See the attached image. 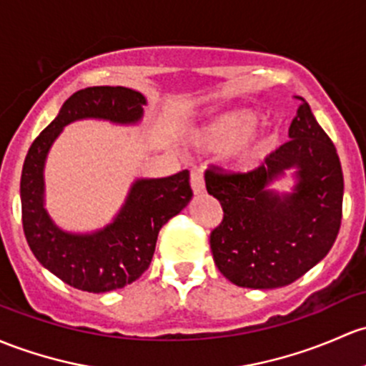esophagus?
<instances>
[{
  "label": "esophagus",
  "instance_id": "esophagus-1",
  "mask_svg": "<svg viewBox=\"0 0 366 366\" xmlns=\"http://www.w3.org/2000/svg\"><path fill=\"white\" fill-rule=\"evenodd\" d=\"M191 187H193L194 194L205 193V184H203V179L202 175H199V172H191Z\"/></svg>",
  "mask_w": 366,
  "mask_h": 366
}]
</instances>
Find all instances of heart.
Wrapping results in <instances>:
<instances>
[{
    "instance_id": "obj_1",
    "label": "heart",
    "mask_w": 366,
    "mask_h": 366,
    "mask_svg": "<svg viewBox=\"0 0 366 366\" xmlns=\"http://www.w3.org/2000/svg\"><path fill=\"white\" fill-rule=\"evenodd\" d=\"M256 114L252 110H232L207 122L191 133V142L198 147H221L232 142L226 159L238 167L256 163L274 147L275 137L264 126H252Z\"/></svg>"
}]
</instances>
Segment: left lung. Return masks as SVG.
Here are the masks:
<instances>
[{
  "label": "left lung",
  "instance_id": "left-lung-1",
  "mask_svg": "<svg viewBox=\"0 0 366 366\" xmlns=\"http://www.w3.org/2000/svg\"><path fill=\"white\" fill-rule=\"evenodd\" d=\"M290 138L254 172L205 173L207 191L224 212L210 233L214 261L240 287L274 290L295 282L330 252L340 229V159L305 99ZM287 169L295 184L280 194L271 186Z\"/></svg>",
  "mask_w": 366,
  "mask_h": 366
}]
</instances>
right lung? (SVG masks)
Masks as SVG:
<instances>
[{
	"instance_id": "obj_1",
	"label": "right lung",
	"mask_w": 366,
	"mask_h": 366,
	"mask_svg": "<svg viewBox=\"0 0 366 366\" xmlns=\"http://www.w3.org/2000/svg\"><path fill=\"white\" fill-rule=\"evenodd\" d=\"M147 99L121 86L86 87L71 94L31 144L21 175L22 226L31 252L63 282L87 293H109L134 282L151 264L157 233L193 198L189 172L137 179L115 217L94 232H66L45 209V163L68 124L84 119L134 126Z\"/></svg>"
}]
</instances>
